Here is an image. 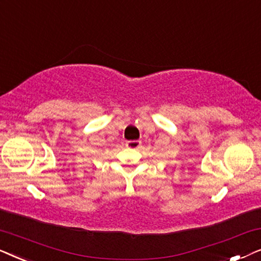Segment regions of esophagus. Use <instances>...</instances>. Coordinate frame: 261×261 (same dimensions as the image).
<instances>
[{
  "instance_id": "obj_1",
  "label": "esophagus",
  "mask_w": 261,
  "mask_h": 261,
  "mask_svg": "<svg viewBox=\"0 0 261 261\" xmlns=\"http://www.w3.org/2000/svg\"><path fill=\"white\" fill-rule=\"evenodd\" d=\"M141 142L139 140H129L126 142V146L128 148H133V149H138L139 147H140Z\"/></svg>"
}]
</instances>
